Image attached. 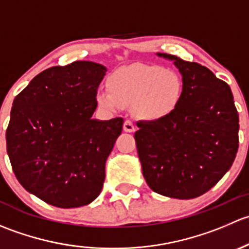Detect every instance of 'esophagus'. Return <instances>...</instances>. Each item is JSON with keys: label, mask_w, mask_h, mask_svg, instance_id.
<instances>
[{"label": "esophagus", "mask_w": 249, "mask_h": 249, "mask_svg": "<svg viewBox=\"0 0 249 249\" xmlns=\"http://www.w3.org/2000/svg\"><path fill=\"white\" fill-rule=\"evenodd\" d=\"M123 129H124L125 132H134L135 131V124L130 120H126L123 125Z\"/></svg>", "instance_id": "obj_1"}]
</instances>
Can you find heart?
<instances>
[{
    "instance_id": "b5f03b06",
    "label": "heart",
    "mask_w": 249,
    "mask_h": 249,
    "mask_svg": "<svg viewBox=\"0 0 249 249\" xmlns=\"http://www.w3.org/2000/svg\"><path fill=\"white\" fill-rule=\"evenodd\" d=\"M183 80L177 72L158 66L124 67L108 78V89H100V106L119 110L131 106L141 119L159 120L169 117L179 105Z\"/></svg>"
}]
</instances>
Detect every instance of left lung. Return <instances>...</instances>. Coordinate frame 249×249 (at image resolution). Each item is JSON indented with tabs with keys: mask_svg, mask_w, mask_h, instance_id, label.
<instances>
[{
	"mask_svg": "<svg viewBox=\"0 0 249 249\" xmlns=\"http://www.w3.org/2000/svg\"><path fill=\"white\" fill-rule=\"evenodd\" d=\"M157 55L178 69L183 95L169 117L137 123L135 140L142 173L158 194L194 199L231 167L238 149V113L229 85L207 67L176 55Z\"/></svg>",
	"mask_w": 249,
	"mask_h": 249,
	"instance_id": "1",
	"label": "left lung"
}]
</instances>
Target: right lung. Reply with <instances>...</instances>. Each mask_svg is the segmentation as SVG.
Masks as SVG:
<instances>
[{
	"mask_svg": "<svg viewBox=\"0 0 249 249\" xmlns=\"http://www.w3.org/2000/svg\"><path fill=\"white\" fill-rule=\"evenodd\" d=\"M106 72L92 61L50 67L13 101L6 142L14 175L55 207L89 205L102 190L106 160L124 123L91 118Z\"/></svg>",
	"mask_w": 249,
	"mask_h": 249,
	"instance_id": "obj_1",
	"label": "right lung"
}]
</instances>
